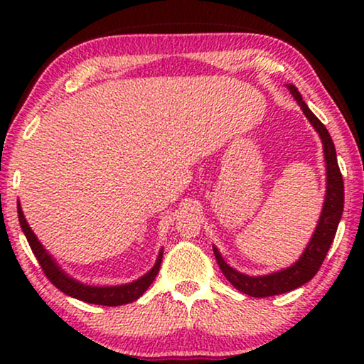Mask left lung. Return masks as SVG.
Wrapping results in <instances>:
<instances>
[{
  "label": "left lung",
  "mask_w": 364,
  "mask_h": 364,
  "mask_svg": "<svg viewBox=\"0 0 364 364\" xmlns=\"http://www.w3.org/2000/svg\"><path fill=\"white\" fill-rule=\"evenodd\" d=\"M293 94V97L296 99L300 107L305 112L308 121L311 122V126L316 129V132L320 134L321 142H323V151H325V162H326V196L325 203H323V210L318 220L316 230L313 233L310 243H308L305 252L300 257V260L293 263L291 267L285 268V270L270 273V275L263 277H248L243 273L237 272L235 268L227 265V262H223V258L215 247H213V255L217 258L218 267L223 272V275L238 291L245 293V295L255 296V298H265L280 295V293H287L295 290V288L305 285L306 282H310L313 277L316 275V272L320 270L323 260H325L328 250L333 238L336 235L338 223L341 220L343 213V203H345V187H343V176L338 167L336 161V149L335 144L331 141L330 132L323 126L320 119L313 114L305 101L301 99V94L298 92V89L293 84L287 86Z\"/></svg>",
  "instance_id": "1"
}]
</instances>
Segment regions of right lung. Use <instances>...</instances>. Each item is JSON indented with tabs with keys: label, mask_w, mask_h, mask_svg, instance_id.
<instances>
[{
	"label": "right lung",
	"mask_w": 364,
	"mask_h": 364,
	"mask_svg": "<svg viewBox=\"0 0 364 364\" xmlns=\"http://www.w3.org/2000/svg\"><path fill=\"white\" fill-rule=\"evenodd\" d=\"M18 218L19 223H21V228L24 232V235L28 238L29 247L34 253V257L38 258L39 265H41L44 275L49 278V282L53 283L58 290H61L66 295L77 298V300L86 301V303H92V305H102V306H119V305H126V303H132L136 301L139 296H142V293L147 290L149 287L152 285V282L156 280L159 268H161V262H162V250L159 252L157 262L151 272H147L146 275L139 278V280L127 283V285H117V287H91V285H84V283H79L66 275L61 270V267L54 262V258L49 255L39 240L34 235V232L31 230V227L28 225L26 218L23 215L21 205L18 202Z\"/></svg>",
	"instance_id": "1"
}]
</instances>
